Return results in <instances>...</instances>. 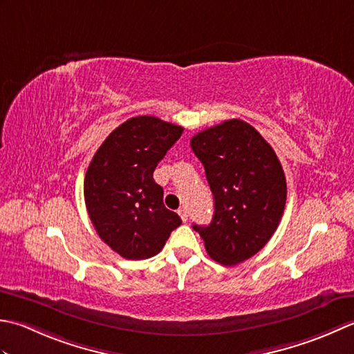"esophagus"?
I'll return each instance as SVG.
<instances>
[{
  "label": "esophagus",
  "mask_w": 354,
  "mask_h": 354,
  "mask_svg": "<svg viewBox=\"0 0 354 354\" xmlns=\"http://www.w3.org/2000/svg\"><path fill=\"white\" fill-rule=\"evenodd\" d=\"M178 215H180V218H182L185 223L187 221V211L185 207H180L178 209Z\"/></svg>",
  "instance_id": "esophagus-1"
}]
</instances>
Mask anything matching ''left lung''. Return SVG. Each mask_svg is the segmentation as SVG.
Wrapping results in <instances>:
<instances>
[{
	"instance_id": "1",
	"label": "left lung",
	"mask_w": 354,
	"mask_h": 354,
	"mask_svg": "<svg viewBox=\"0 0 354 354\" xmlns=\"http://www.w3.org/2000/svg\"><path fill=\"white\" fill-rule=\"evenodd\" d=\"M191 148L203 163L215 201L211 225L192 227L214 261H246L275 234L284 212L287 185L275 151L240 119L196 134Z\"/></svg>"
}]
</instances>
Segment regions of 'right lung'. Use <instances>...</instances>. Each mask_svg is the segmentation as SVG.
Here are the masks:
<instances>
[{
    "label": "right lung",
    "mask_w": 354,
    "mask_h": 354,
    "mask_svg": "<svg viewBox=\"0 0 354 354\" xmlns=\"http://www.w3.org/2000/svg\"><path fill=\"white\" fill-rule=\"evenodd\" d=\"M183 128L154 116H137L104 140L84 180L85 206L100 240L127 259L157 255L182 225L163 205L153 172Z\"/></svg>",
    "instance_id": "add662e5"
}]
</instances>
